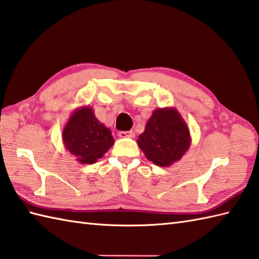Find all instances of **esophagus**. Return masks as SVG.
I'll return each instance as SVG.
<instances>
[{"instance_id": "1", "label": "esophagus", "mask_w": 259, "mask_h": 259, "mask_svg": "<svg viewBox=\"0 0 259 259\" xmlns=\"http://www.w3.org/2000/svg\"><path fill=\"white\" fill-rule=\"evenodd\" d=\"M118 136L119 137H134L135 133L133 131H126V132L120 131V132H118Z\"/></svg>"}]
</instances>
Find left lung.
I'll return each mask as SVG.
<instances>
[{"mask_svg": "<svg viewBox=\"0 0 259 259\" xmlns=\"http://www.w3.org/2000/svg\"><path fill=\"white\" fill-rule=\"evenodd\" d=\"M137 144L147 160L159 166H170L186 154L191 136L186 120L176 108H157L153 110Z\"/></svg>", "mask_w": 259, "mask_h": 259, "instance_id": "8db88e82", "label": "left lung"}]
</instances>
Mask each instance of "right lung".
I'll return each instance as SVG.
<instances>
[{"label": "right lung", "mask_w": 259, "mask_h": 259, "mask_svg": "<svg viewBox=\"0 0 259 259\" xmlns=\"http://www.w3.org/2000/svg\"><path fill=\"white\" fill-rule=\"evenodd\" d=\"M62 141L81 164H93L114 145L112 132L100 123L92 107L73 110L62 131Z\"/></svg>", "instance_id": "add662e5"}]
</instances>
